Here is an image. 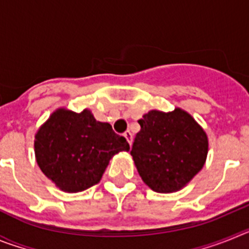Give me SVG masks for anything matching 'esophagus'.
<instances>
[{
    "label": "esophagus",
    "mask_w": 249,
    "mask_h": 249,
    "mask_svg": "<svg viewBox=\"0 0 249 249\" xmlns=\"http://www.w3.org/2000/svg\"><path fill=\"white\" fill-rule=\"evenodd\" d=\"M123 136H124V138L127 140V142L129 143V146L132 144V141H133V136H132V133L129 131H126L124 133H123Z\"/></svg>",
    "instance_id": "esophagus-1"
}]
</instances>
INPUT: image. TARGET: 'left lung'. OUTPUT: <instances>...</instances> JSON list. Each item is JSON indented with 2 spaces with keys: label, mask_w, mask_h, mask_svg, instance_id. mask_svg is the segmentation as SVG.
Listing matches in <instances>:
<instances>
[{
  "label": "left lung",
  "mask_w": 249,
  "mask_h": 249,
  "mask_svg": "<svg viewBox=\"0 0 249 249\" xmlns=\"http://www.w3.org/2000/svg\"><path fill=\"white\" fill-rule=\"evenodd\" d=\"M131 156L142 181L158 193L182 190L203 168L208 137L184 109H152L138 121Z\"/></svg>",
  "instance_id": "8db88e82"
}]
</instances>
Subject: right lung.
I'll return each mask as SVG.
<instances>
[{
  "instance_id": "1",
  "label": "right lung",
  "mask_w": 249,
  "mask_h": 249,
  "mask_svg": "<svg viewBox=\"0 0 249 249\" xmlns=\"http://www.w3.org/2000/svg\"><path fill=\"white\" fill-rule=\"evenodd\" d=\"M129 151L126 138L116 135L89 109L80 113L61 107L35 135V156L43 175L63 192L77 193L101 181L109 160Z\"/></svg>"
}]
</instances>
